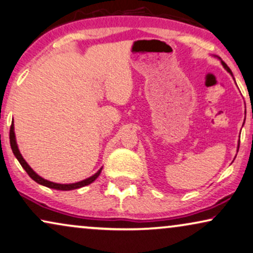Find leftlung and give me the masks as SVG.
I'll list each match as a JSON object with an SVG mask.
<instances>
[{"instance_id": "left-lung-1", "label": "left lung", "mask_w": 253, "mask_h": 253, "mask_svg": "<svg viewBox=\"0 0 253 253\" xmlns=\"http://www.w3.org/2000/svg\"><path fill=\"white\" fill-rule=\"evenodd\" d=\"M216 57V56H215ZM217 58H218V57H217ZM219 60H220V63H222V65H223V68H224L225 70H226V71H228L229 73H230V75H231L232 77H233V75H232V72H231V70H230L229 69V66L228 65H226V64L224 63V62H223V60L222 59H220V58H218ZM233 79H235V78H233ZM238 148H239V143H238V147H237V152H238Z\"/></svg>"}]
</instances>
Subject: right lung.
I'll return each instance as SVG.
<instances>
[{
	"instance_id": "add662e5",
	"label": "right lung",
	"mask_w": 253,
	"mask_h": 253,
	"mask_svg": "<svg viewBox=\"0 0 253 253\" xmlns=\"http://www.w3.org/2000/svg\"><path fill=\"white\" fill-rule=\"evenodd\" d=\"M9 137H10V146H11L12 153H14V155L16 156V159L18 160V162H20L22 167L24 168V170L28 172L29 176L33 178L35 182H37L38 184L45 185V187L51 188V189H56V190H73V189H78V188L85 187V185L91 184L92 182L95 181V178H97L99 175H100L101 169H103V168H100L97 172H95L94 175H92L91 177L85 178V180H83V181L76 182V183L62 184V183H55V182L47 181V180H45V178H43L42 176H40V175H38L37 172L34 171V169L31 168L30 166L27 164V161H25V160L23 159V156H22V154L20 153V149H18V146H17V142H16L14 119H12V123H11V126H10V134H9Z\"/></svg>"
}]
</instances>
